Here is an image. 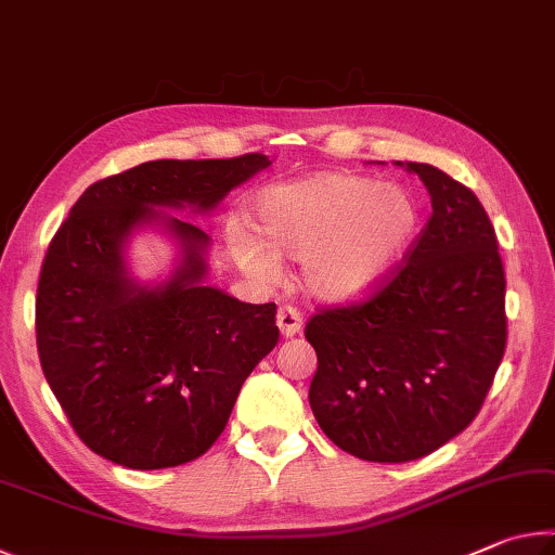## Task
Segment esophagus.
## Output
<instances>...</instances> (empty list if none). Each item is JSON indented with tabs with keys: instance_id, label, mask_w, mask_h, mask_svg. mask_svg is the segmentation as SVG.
Segmentation results:
<instances>
[{
	"instance_id": "obj_1",
	"label": "esophagus",
	"mask_w": 555,
	"mask_h": 555,
	"mask_svg": "<svg viewBox=\"0 0 555 555\" xmlns=\"http://www.w3.org/2000/svg\"><path fill=\"white\" fill-rule=\"evenodd\" d=\"M276 325H279L281 335L294 337L300 333V327H304V315H300L298 308L284 306V308H279V313H276Z\"/></svg>"
}]
</instances>
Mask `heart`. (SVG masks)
<instances>
[{
  "instance_id": "b5f03b06",
  "label": "heart",
  "mask_w": 555,
  "mask_h": 555,
  "mask_svg": "<svg viewBox=\"0 0 555 555\" xmlns=\"http://www.w3.org/2000/svg\"><path fill=\"white\" fill-rule=\"evenodd\" d=\"M255 234L237 230L230 247L242 269L276 271V257L304 259V284L327 304L372 294L406 255L421 210L401 185L350 171H321L271 183L251 195Z\"/></svg>"
}]
</instances>
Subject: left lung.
<instances>
[{
    "instance_id": "left-lung-1",
    "label": "left lung",
    "mask_w": 555,
    "mask_h": 555,
    "mask_svg": "<svg viewBox=\"0 0 555 555\" xmlns=\"http://www.w3.org/2000/svg\"><path fill=\"white\" fill-rule=\"evenodd\" d=\"M397 164L428 188L426 228L377 294L306 323L318 426L370 463H409L463 434L506 347L504 267L482 203L436 166Z\"/></svg>"
}]
</instances>
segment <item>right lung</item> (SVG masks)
Segmentation results:
<instances>
[{"label":"right lung","instance_id":"1","mask_svg":"<svg viewBox=\"0 0 555 555\" xmlns=\"http://www.w3.org/2000/svg\"><path fill=\"white\" fill-rule=\"evenodd\" d=\"M271 166L264 154L139 164L92 183L46 251L36 345L51 391L92 453L131 469L201 457L228 426L244 379L279 343L276 304L205 286L210 237L154 208L210 212ZM162 223L182 247L172 279L139 285L124 249Z\"/></svg>","mask_w":555,"mask_h":555}]
</instances>
